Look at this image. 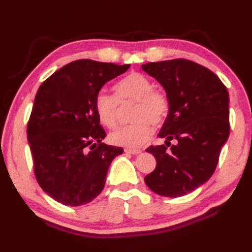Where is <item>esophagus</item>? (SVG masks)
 Wrapping results in <instances>:
<instances>
[{
    "instance_id": "1",
    "label": "esophagus",
    "mask_w": 252,
    "mask_h": 252,
    "mask_svg": "<svg viewBox=\"0 0 252 252\" xmlns=\"http://www.w3.org/2000/svg\"><path fill=\"white\" fill-rule=\"evenodd\" d=\"M125 152L126 153H130V155H139L141 150H139V149H130V148H126L125 149Z\"/></svg>"
}]
</instances>
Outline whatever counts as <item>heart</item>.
Wrapping results in <instances>:
<instances>
[{
  "label": "heart",
  "mask_w": 252,
  "mask_h": 252,
  "mask_svg": "<svg viewBox=\"0 0 252 252\" xmlns=\"http://www.w3.org/2000/svg\"><path fill=\"white\" fill-rule=\"evenodd\" d=\"M117 96L101 90L95 95V110L101 123L108 127L117 126L120 103L135 102L132 113L134 122L110 133L116 146L131 149L143 146L153 133V126H160L168 117L169 97L163 90L153 88L152 81L141 73L127 74L114 87Z\"/></svg>",
  "instance_id": "obj_1"
}]
</instances>
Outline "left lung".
<instances>
[{"mask_svg":"<svg viewBox=\"0 0 252 252\" xmlns=\"http://www.w3.org/2000/svg\"><path fill=\"white\" fill-rule=\"evenodd\" d=\"M141 67L164 88L170 101L159 132L165 146L146 150L156 158L157 167L144 182L157 194L181 197L206 183L218 164L230 130L227 88L212 71L190 60L151 62ZM171 139L177 144L168 151Z\"/></svg>","mask_w":252,"mask_h":252,"instance_id":"1","label":"left lung"}]
</instances>
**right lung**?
Here are the masks:
<instances>
[{
	"instance_id": "1",
	"label": "right lung",
	"mask_w": 252,
	"mask_h": 252,
	"mask_svg": "<svg viewBox=\"0 0 252 252\" xmlns=\"http://www.w3.org/2000/svg\"><path fill=\"white\" fill-rule=\"evenodd\" d=\"M129 67L76 60L40 85L28 140L36 181L55 201L82 206L103 190L111 162L123 149L102 143L106 133L100 126L95 95Z\"/></svg>"
}]
</instances>
